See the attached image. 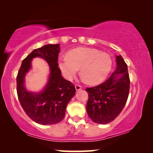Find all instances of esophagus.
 Here are the masks:
<instances>
[{
  "instance_id": "obj_1",
  "label": "esophagus",
  "mask_w": 153,
  "mask_h": 153,
  "mask_svg": "<svg viewBox=\"0 0 153 153\" xmlns=\"http://www.w3.org/2000/svg\"><path fill=\"white\" fill-rule=\"evenodd\" d=\"M75 88H76V91H79V90H81L82 88V86L80 85H78V84H76L75 85Z\"/></svg>"
}]
</instances>
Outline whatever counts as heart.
Wrapping results in <instances>:
<instances>
[{"label": "heart", "mask_w": 153, "mask_h": 153, "mask_svg": "<svg viewBox=\"0 0 153 153\" xmlns=\"http://www.w3.org/2000/svg\"><path fill=\"white\" fill-rule=\"evenodd\" d=\"M68 56H60L58 66L66 79L72 81L79 68L81 74L89 84H98L105 79L112 68L108 53L93 48L79 47L70 50Z\"/></svg>", "instance_id": "1"}]
</instances>
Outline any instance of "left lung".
Instances as JSON below:
<instances>
[{"mask_svg":"<svg viewBox=\"0 0 153 153\" xmlns=\"http://www.w3.org/2000/svg\"><path fill=\"white\" fill-rule=\"evenodd\" d=\"M116 59V70L105 82L85 89L88 94L86 111L94 123L111 122L122 111L128 98L130 80L127 65L121 56Z\"/></svg>","mask_w":153,"mask_h":153,"instance_id":"1","label":"left lung"}]
</instances>
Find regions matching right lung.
Here are the masks:
<instances>
[{
	"instance_id": "1",
	"label": "right lung",
	"mask_w": 153,
	"mask_h": 153,
	"mask_svg": "<svg viewBox=\"0 0 153 153\" xmlns=\"http://www.w3.org/2000/svg\"><path fill=\"white\" fill-rule=\"evenodd\" d=\"M60 45H47L36 49L23 60L16 76V91L23 109L30 119L41 125H53L64 118L68 102L75 95L74 85L61 76L58 57ZM45 59L49 64L48 84L40 93L28 92L24 86L25 75L31 68L33 57Z\"/></svg>"
}]
</instances>
